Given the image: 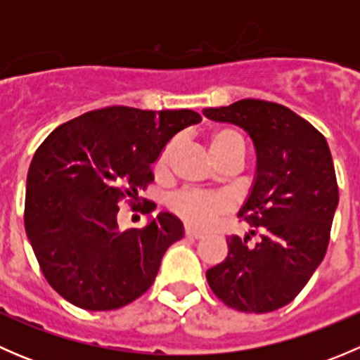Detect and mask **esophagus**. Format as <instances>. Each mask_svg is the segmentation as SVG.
<instances>
[{"label":"esophagus","instance_id":"esophagus-1","mask_svg":"<svg viewBox=\"0 0 360 360\" xmlns=\"http://www.w3.org/2000/svg\"><path fill=\"white\" fill-rule=\"evenodd\" d=\"M184 235H186L188 238H195V240H200V238H203V233L193 230V228H188V226H186V230H184Z\"/></svg>","mask_w":360,"mask_h":360}]
</instances>
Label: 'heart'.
<instances>
[{"instance_id":"obj_1","label":"heart","mask_w":360,"mask_h":360,"mask_svg":"<svg viewBox=\"0 0 360 360\" xmlns=\"http://www.w3.org/2000/svg\"><path fill=\"white\" fill-rule=\"evenodd\" d=\"M177 143L170 141L163 151L160 153L157 160V172H165L169 167L170 157L176 151ZM242 146L244 148V141L233 130H217L210 136L209 139V150L212 158L219 160L221 157L231 151L233 148ZM169 207L176 216H179L184 223L191 224L195 228H209L217 221V217L223 216L228 210V202L219 195H205V193H195V191H183V193L174 195L169 200Z\"/></svg>"}]
</instances>
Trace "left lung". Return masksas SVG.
I'll return each instance as SVG.
<instances>
[{
  "mask_svg": "<svg viewBox=\"0 0 360 360\" xmlns=\"http://www.w3.org/2000/svg\"><path fill=\"white\" fill-rule=\"evenodd\" d=\"M203 115L244 129L256 150V177L238 212L249 233L226 238V259L207 270V282L233 310L274 311L300 294L328 250L338 207L328 141L300 115L268 101L242 99Z\"/></svg>",
  "mask_w": 360,
  "mask_h": 360,
  "instance_id": "1",
  "label": "left lung"
}]
</instances>
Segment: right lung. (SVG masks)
I'll return each instance as SVG.
<instances>
[{"instance_id": "add662e5", "label": "right lung", "mask_w": 360, "mask_h": 360, "mask_svg": "<svg viewBox=\"0 0 360 360\" xmlns=\"http://www.w3.org/2000/svg\"><path fill=\"white\" fill-rule=\"evenodd\" d=\"M200 120L191 110L110 106L63 123L36 150L25 233L64 300L83 310H115L151 288L165 250L183 238V223L160 212L146 226L120 230L118 203L137 209V190L155 179L151 167L165 144Z\"/></svg>"}]
</instances>
